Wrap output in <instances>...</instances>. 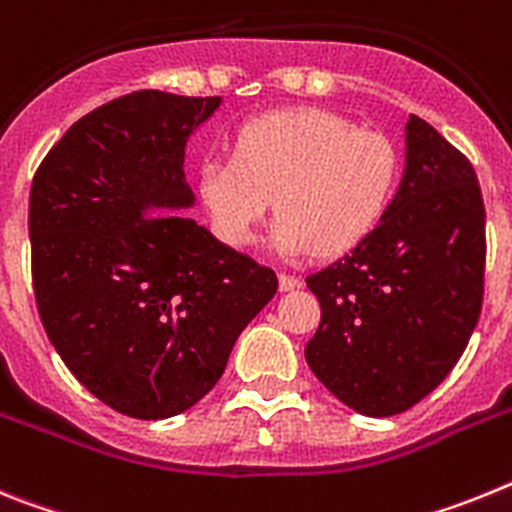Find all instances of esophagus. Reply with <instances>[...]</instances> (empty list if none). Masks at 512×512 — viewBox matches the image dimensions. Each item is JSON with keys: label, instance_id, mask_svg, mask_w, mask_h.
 Listing matches in <instances>:
<instances>
[{"label": "esophagus", "instance_id": "esophagus-1", "mask_svg": "<svg viewBox=\"0 0 512 512\" xmlns=\"http://www.w3.org/2000/svg\"><path fill=\"white\" fill-rule=\"evenodd\" d=\"M278 286H281V291H293V288L301 286V278H299V275L281 273V275H278Z\"/></svg>", "mask_w": 512, "mask_h": 512}]
</instances>
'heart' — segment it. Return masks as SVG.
I'll use <instances>...</instances> for the list:
<instances>
[{
  "instance_id": "b5f03b06",
  "label": "heart",
  "mask_w": 512,
  "mask_h": 512,
  "mask_svg": "<svg viewBox=\"0 0 512 512\" xmlns=\"http://www.w3.org/2000/svg\"><path fill=\"white\" fill-rule=\"evenodd\" d=\"M399 175L402 154L386 133L327 110H283L244 123L234 154H208L198 195L213 231L231 247L255 239L275 198V250L335 257L384 221Z\"/></svg>"
}]
</instances>
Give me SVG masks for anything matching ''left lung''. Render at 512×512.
<instances>
[{"label": "left lung", "instance_id": "left-lung-1", "mask_svg": "<svg viewBox=\"0 0 512 512\" xmlns=\"http://www.w3.org/2000/svg\"><path fill=\"white\" fill-rule=\"evenodd\" d=\"M484 201L477 172L417 115L394 203L353 252L306 278L322 319L306 363L368 417L410 410L448 376L484 299Z\"/></svg>", "mask_w": 512, "mask_h": 512}]
</instances>
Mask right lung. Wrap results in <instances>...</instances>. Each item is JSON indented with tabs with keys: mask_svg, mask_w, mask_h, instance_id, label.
I'll use <instances>...</instances> for the list:
<instances>
[{
	"mask_svg": "<svg viewBox=\"0 0 512 512\" xmlns=\"http://www.w3.org/2000/svg\"><path fill=\"white\" fill-rule=\"evenodd\" d=\"M221 97L139 90L51 146L30 185L43 330L79 384L136 420L193 407L278 278L185 213V141Z\"/></svg>",
	"mask_w": 512,
	"mask_h": 512,
	"instance_id": "obj_1",
	"label": "right lung"
}]
</instances>
